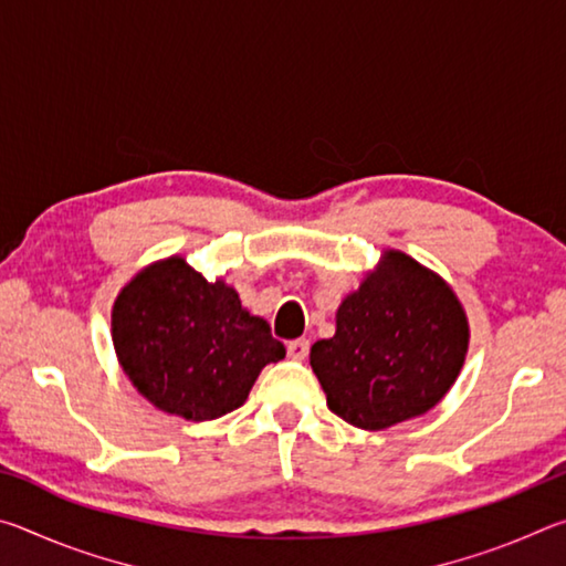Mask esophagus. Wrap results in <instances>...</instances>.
<instances>
[{
    "mask_svg": "<svg viewBox=\"0 0 566 566\" xmlns=\"http://www.w3.org/2000/svg\"><path fill=\"white\" fill-rule=\"evenodd\" d=\"M286 354H290V359H296V361L306 359V354H310V342H306V339L290 342V344H286Z\"/></svg>",
    "mask_w": 566,
    "mask_h": 566,
    "instance_id": "34e87169",
    "label": "esophagus"
}]
</instances>
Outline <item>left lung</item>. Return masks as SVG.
Returning <instances> with one entry per match:
<instances>
[{
  "label": "left lung",
  "mask_w": 566,
  "mask_h": 566,
  "mask_svg": "<svg viewBox=\"0 0 566 566\" xmlns=\"http://www.w3.org/2000/svg\"><path fill=\"white\" fill-rule=\"evenodd\" d=\"M469 322L442 276L387 249L357 292L344 296L332 339L310 364L327 407L369 432L427 415L462 371Z\"/></svg>",
  "instance_id": "8db88e82"
}]
</instances>
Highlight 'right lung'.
<instances>
[{
  "mask_svg": "<svg viewBox=\"0 0 566 566\" xmlns=\"http://www.w3.org/2000/svg\"><path fill=\"white\" fill-rule=\"evenodd\" d=\"M112 342L139 395L189 421L242 407L260 371L286 354L232 286L207 282L185 256L149 264L124 284L112 306Z\"/></svg>",
  "mask_w": 566,
  "mask_h": 566,
  "instance_id": "obj_1",
  "label": "right lung"
}]
</instances>
